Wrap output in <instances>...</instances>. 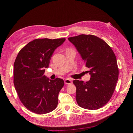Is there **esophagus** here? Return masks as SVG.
Instances as JSON below:
<instances>
[{"mask_svg":"<svg viewBox=\"0 0 133 133\" xmlns=\"http://www.w3.org/2000/svg\"><path fill=\"white\" fill-rule=\"evenodd\" d=\"M64 83L65 84H67V85H70V84H72V81L70 80V79H66L64 80Z\"/></svg>","mask_w":133,"mask_h":133,"instance_id":"1","label":"esophagus"}]
</instances>
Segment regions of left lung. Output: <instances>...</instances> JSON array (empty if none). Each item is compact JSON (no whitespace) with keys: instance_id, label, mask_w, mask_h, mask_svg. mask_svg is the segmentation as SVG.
<instances>
[{"instance_id":"1","label":"left lung","mask_w":133,"mask_h":133,"mask_svg":"<svg viewBox=\"0 0 133 133\" xmlns=\"http://www.w3.org/2000/svg\"><path fill=\"white\" fill-rule=\"evenodd\" d=\"M75 45L90 69L89 81L75 80L76 100L82 108L95 110L110 100L118 81L119 70L116 57L111 47L103 39L92 35H80L68 38Z\"/></svg>"}]
</instances>
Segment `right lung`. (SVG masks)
<instances>
[{
	"mask_svg": "<svg viewBox=\"0 0 133 133\" xmlns=\"http://www.w3.org/2000/svg\"><path fill=\"white\" fill-rule=\"evenodd\" d=\"M65 38L36 39L18 53L14 64V84L21 103L29 111L45 114L56 109L62 79H49L44 73L52 54Z\"/></svg>",
	"mask_w": 133,
	"mask_h": 133,
	"instance_id": "1",
	"label": "right lung"
}]
</instances>
